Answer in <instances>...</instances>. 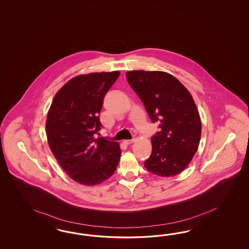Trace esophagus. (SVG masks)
I'll use <instances>...</instances> for the list:
<instances>
[{
  "label": "esophagus",
  "mask_w": 249,
  "mask_h": 249,
  "mask_svg": "<svg viewBox=\"0 0 249 249\" xmlns=\"http://www.w3.org/2000/svg\"><path fill=\"white\" fill-rule=\"evenodd\" d=\"M134 139H132V140H125L123 142L126 144V145H129V144L133 143L134 142Z\"/></svg>",
  "instance_id": "1"
}]
</instances>
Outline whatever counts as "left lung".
Listing matches in <instances>:
<instances>
[{
	"label": "left lung",
	"mask_w": 249,
	"mask_h": 249,
	"mask_svg": "<svg viewBox=\"0 0 249 249\" xmlns=\"http://www.w3.org/2000/svg\"><path fill=\"white\" fill-rule=\"evenodd\" d=\"M126 76L151 121L160 123V131L151 137L152 151L145 168L162 177L180 174L196 154L202 132L200 115L190 92L166 72L134 70Z\"/></svg>",
	"instance_id": "left-lung-1"
}]
</instances>
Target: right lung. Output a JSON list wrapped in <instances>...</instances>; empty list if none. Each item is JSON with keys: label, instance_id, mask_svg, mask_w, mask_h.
<instances>
[{"label": "right lung", "instance_id": "1", "mask_svg": "<svg viewBox=\"0 0 249 249\" xmlns=\"http://www.w3.org/2000/svg\"><path fill=\"white\" fill-rule=\"evenodd\" d=\"M119 71L91 73L70 79L55 94L46 118L49 147L74 181L96 185L114 174L121 159L116 142L95 139L101 129L99 113Z\"/></svg>", "mask_w": 249, "mask_h": 249}]
</instances>
